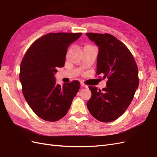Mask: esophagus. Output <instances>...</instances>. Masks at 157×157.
Returning a JSON list of instances; mask_svg holds the SVG:
<instances>
[{
  "label": "esophagus",
  "instance_id": "1",
  "mask_svg": "<svg viewBox=\"0 0 157 157\" xmlns=\"http://www.w3.org/2000/svg\"><path fill=\"white\" fill-rule=\"evenodd\" d=\"M81 86H82V87H86V88H87V87H88V86H87V85L85 84L83 82H81Z\"/></svg>",
  "mask_w": 157,
  "mask_h": 157
}]
</instances>
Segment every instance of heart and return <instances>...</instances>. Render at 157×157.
Returning a JSON list of instances; mask_svg holds the SVG:
<instances>
[{
  "mask_svg": "<svg viewBox=\"0 0 157 157\" xmlns=\"http://www.w3.org/2000/svg\"><path fill=\"white\" fill-rule=\"evenodd\" d=\"M92 47V46L89 45V44H87V45L85 46V47H84V48H87V47Z\"/></svg>",
  "mask_w": 157,
  "mask_h": 157,
  "instance_id": "obj_1",
  "label": "heart"
}]
</instances>
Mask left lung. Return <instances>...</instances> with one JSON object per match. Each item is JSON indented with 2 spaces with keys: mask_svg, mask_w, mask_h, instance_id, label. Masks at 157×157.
Here are the masks:
<instances>
[{
  "mask_svg": "<svg viewBox=\"0 0 157 157\" xmlns=\"http://www.w3.org/2000/svg\"><path fill=\"white\" fill-rule=\"evenodd\" d=\"M98 47L96 74L107 78L106 87L89 86L91 97L87 106L100 122H110L122 116L130 105L139 86L138 68L125 44L109 33H86Z\"/></svg>",
  "mask_w": 157,
  "mask_h": 157,
  "instance_id": "obj_1",
  "label": "left lung"
}]
</instances>
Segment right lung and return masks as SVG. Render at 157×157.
<instances>
[{
	"mask_svg": "<svg viewBox=\"0 0 157 157\" xmlns=\"http://www.w3.org/2000/svg\"><path fill=\"white\" fill-rule=\"evenodd\" d=\"M82 33H50L36 40L20 64L22 93L30 108L41 119L55 122L68 113L80 83H56V68L65 64L67 49Z\"/></svg>",
	"mask_w": 157,
	"mask_h": 157,
	"instance_id": "add662e5",
	"label": "right lung"
}]
</instances>
